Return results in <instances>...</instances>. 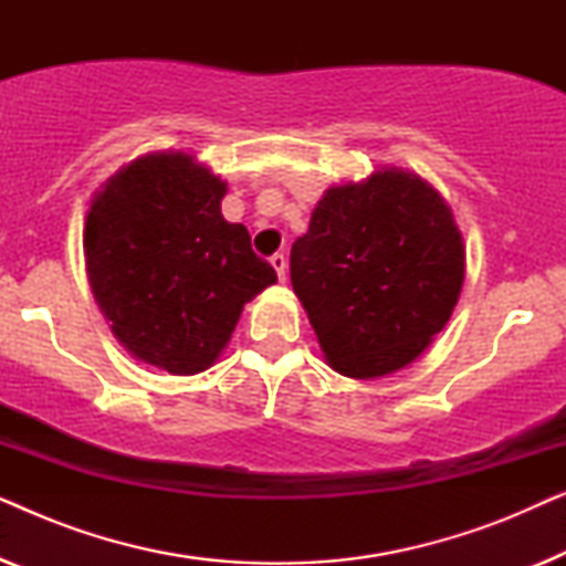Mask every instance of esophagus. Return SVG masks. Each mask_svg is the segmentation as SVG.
Instances as JSON below:
<instances>
[{
	"label": "esophagus",
	"instance_id": "34e87169",
	"mask_svg": "<svg viewBox=\"0 0 566 566\" xmlns=\"http://www.w3.org/2000/svg\"><path fill=\"white\" fill-rule=\"evenodd\" d=\"M270 265L275 268V273H277V277H281V281L285 283V273H289V260H285V254H273V258H270Z\"/></svg>",
	"mask_w": 566,
	"mask_h": 566
}]
</instances>
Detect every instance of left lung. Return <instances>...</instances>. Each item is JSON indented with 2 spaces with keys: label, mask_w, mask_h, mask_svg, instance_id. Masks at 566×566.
<instances>
[{
  "label": "left lung",
  "mask_w": 566,
  "mask_h": 566,
  "mask_svg": "<svg viewBox=\"0 0 566 566\" xmlns=\"http://www.w3.org/2000/svg\"><path fill=\"white\" fill-rule=\"evenodd\" d=\"M463 277L467 244L451 206L401 167L329 185L291 250L293 291L324 360L358 381L420 358L451 319Z\"/></svg>",
  "instance_id": "obj_1"
}]
</instances>
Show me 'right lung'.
Here are the masks:
<instances>
[{
    "label": "right lung",
    "mask_w": 566,
    "mask_h": 566,
    "mask_svg": "<svg viewBox=\"0 0 566 566\" xmlns=\"http://www.w3.org/2000/svg\"><path fill=\"white\" fill-rule=\"evenodd\" d=\"M227 180L188 151H149L95 190L84 265L113 335L172 376L211 368L244 304L277 283L250 231L221 216Z\"/></svg>",
    "instance_id": "1"
}]
</instances>
